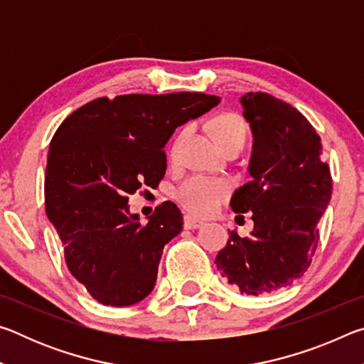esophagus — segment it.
<instances>
[{"label":"esophagus","mask_w":364,"mask_h":364,"mask_svg":"<svg viewBox=\"0 0 364 364\" xmlns=\"http://www.w3.org/2000/svg\"><path fill=\"white\" fill-rule=\"evenodd\" d=\"M202 225H204L202 220L191 217V215H184V228H186V230H197V228H200Z\"/></svg>","instance_id":"1"}]
</instances>
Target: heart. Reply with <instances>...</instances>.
Returning <instances> with one entry per match:
<instances>
[{
    "mask_svg": "<svg viewBox=\"0 0 364 364\" xmlns=\"http://www.w3.org/2000/svg\"><path fill=\"white\" fill-rule=\"evenodd\" d=\"M210 130L220 147L231 143H239L244 146V141L247 138V125H245V122L236 114H221L218 117H215L212 120ZM188 133V128H184L180 133V136H178L173 147V156H176L178 147H180L181 141L186 138ZM230 181L196 175L188 178V180L176 189V199L180 200L181 205L191 213L207 217V215H212L218 210L228 194H230Z\"/></svg>",
    "mask_w": 364,
    "mask_h": 364,
    "instance_id": "heart-1",
    "label": "heart"
}]
</instances>
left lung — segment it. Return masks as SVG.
<instances>
[{
    "mask_svg": "<svg viewBox=\"0 0 364 364\" xmlns=\"http://www.w3.org/2000/svg\"><path fill=\"white\" fill-rule=\"evenodd\" d=\"M241 106L254 138L250 181L230 205L252 212L254 230L250 237L230 231L215 263L242 294L262 295L291 286L310 267L332 180L321 138L297 109L267 93L244 95Z\"/></svg>",
    "mask_w": 364,
    "mask_h": 364,
    "instance_id": "left-lung-1",
    "label": "left lung"
}]
</instances>
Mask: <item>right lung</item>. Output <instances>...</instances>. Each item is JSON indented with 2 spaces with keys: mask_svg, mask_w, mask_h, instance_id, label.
Here are the masks:
<instances>
[{
  "mask_svg": "<svg viewBox=\"0 0 364 364\" xmlns=\"http://www.w3.org/2000/svg\"><path fill=\"white\" fill-rule=\"evenodd\" d=\"M218 102V96L186 91L97 97L54 133L46 215L72 276L100 304L130 306L152 292L165 244L181 232L183 217L167 200L143 225L130 212L128 196L141 184L157 186L171 134Z\"/></svg>",
  "mask_w": 364,
  "mask_h": 364,
  "instance_id": "1",
  "label": "right lung"
}]
</instances>
